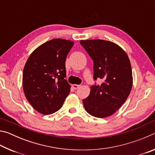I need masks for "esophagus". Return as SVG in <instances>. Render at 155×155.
Segmentation results:
<instances>
[{
  "mask_svg": "<svg viewBox=\"0 0 155 155\" xmlns=\"http://www.w3.org/2000/svg\"><path fill=\"white\" fill-rule=\"evenodd\" d=\"M80 87H81V85H77V84H73V85H72V87L75 89V90H77V89H78Z\"/></svg>",
  "mask_w": 155,
  "mask_h": 155,
  "instance_id": "obj_1",
  "label": "esophagus"
}]
</instances>
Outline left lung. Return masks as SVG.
<instances>
[{"mask_svg":"<svg viewBox=\"0 0 155 155\" xmlns=\"http://www.w3.org/2000/svg\"><path fill=\"white\" fill-rule=\"evenodd\" d=\"M94 62V79L101 78V85H92L90 95L83 100L84 107L92 116H110L124 103L133 86L129 58L121 47L103 40H81Z\"/></svg>","mask_w":155,"mask_h":155,"instance_id":"8db88e82","label":"left lung"}]
</instances>
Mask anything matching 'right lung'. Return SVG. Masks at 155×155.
<instances>
[{
	"mask_svg": "<svg viewBox=\"0 0 155 155\" xmlns=\"http://www.w3.org/2000/svg\"><path fill=\"white\" fill-rule=\"evenodd\" d=\"M74 41L53 39L38 46L28 57L22 74L25 95L31 106L44 115L61 108L70 92L65 59Z\"/></svg>",
	"mask_w": 155,
	"mask_h": 155,
	"instance_id": "add662e5",
	"label": "right lung"
}]
</instances>
